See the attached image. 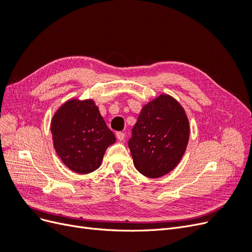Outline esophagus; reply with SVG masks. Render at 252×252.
<instances>
[{
    "instance_id": "1",
    "label": "esophagus",
    "mask_w": 252,
    "mask_h": 252,
    "mask_svg": "<svg viewBox=\"0 0 252 252\" xmlns=\"http://www.w3.org/2000/svg\"><path fill=\"white\" fill-rule=\"evenodd\" d=\"M117 139L119 140V141H123L124 139H125V133L124 132H121V131H119V132H117Z\"/></svg>"
}]
</instances>
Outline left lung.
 Returning <instances> with one entry per match:
<instances>
[{
	"label": "left lung",
	"instance_id": "8db88e82",
	"mask_svg": "<svg viewBox=\"0 0 252 252\" xmlns=\"http://www.w3.org/2000/svg\"><path fill=\"white\" fill-rule=\"evenodd\" d=\"M128 141L135 168L159 178L179 164L189 140V122L173 97L162 94L145 105Z\"/></svg>",
	"mask_w": 252,
	"mask_h": 252
}]
</instances>
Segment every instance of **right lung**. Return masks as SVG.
I'll return each instance as SVG.
<instances>
[{
    "label": "right lung",
    "mask_w": 252,
    "mask_h": 252,
    "mask_svg": "<svg viewBox=\"0 0 252 252\" xmlns=\"http://www.w3.org/2000/svg\"><path fill=\"white\" fill-rule=\"evenodd\" d=\"M53 145L59 158L72 171L86 174L101 165L116 136L93 100L66 102L51 121Z\"/></svg>",
    "instance_id": "obj_1"
}]
</instances>
